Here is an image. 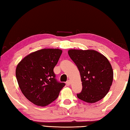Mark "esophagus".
Masks as SVG:
<instances>
[{
	"mask_svg": "<svg viewBox=\"0 0 130 130\" xmlns=\"http://www.w3.org/2000/svg\"><path fill=\"white\" fill-rule=\"evenodd\" d=\"M66 84H67V85H70V84H71V81H70V80H68L67 82H66Z\"/></svg>",
	"mask_w": 130,
	"mask_h": 130,
	"instance_id": "34e87169",
	"label": "esophagus"
}]
</instances>
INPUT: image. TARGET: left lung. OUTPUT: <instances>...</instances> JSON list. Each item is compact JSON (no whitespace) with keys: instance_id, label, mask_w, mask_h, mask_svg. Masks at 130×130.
<instances>
[{"instance_id":"8db88e82","label":"left lung","mask_w":130,"mask_h":130,"mask_svg":"<svg viewBox=\"0 0 130 130\" xmlns=\"http://www.w3.org/2000/svg\"><path fill=\"white\" fill-rule=\"evenodd\" d=\"M68 54L80 73L83 89L77 94V98L89 103L104 98L109 91L113 76L108 59L93 50L70 49Z\"/></svg>"}]
</instances>
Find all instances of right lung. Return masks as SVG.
Instances as JSON below:
<instances>
[{"mask_svg":"<svg viewBox=\"0 0 130 130\" xmlns=\"http://www.w3.org/2000/svg\"><path fill=\"white\" fill-rule=\"evenodd\" d=\"M58 49H43L25 57L16 68L18 83L27 99L46 106L58 98L65 86L57 81L53 69L62 54Z\"/></svg>","mask_w":130,"mask_h":130,"instance_id":"right-lung-1","label":"right lung"}]
</instances>
